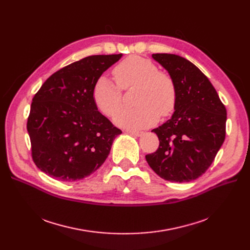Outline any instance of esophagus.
Here are the masks:
<instances>
[{
    "label": "esophagus",
    "instance_id": "1",
    "mask_svg": "<svg viewBox=\"0 0 250 250\" xmlns=\"http://www.w3.org/2000/svg\"><path fill=\"white\" fill-rule=\"evenodd\" d=\"M125 132L127 134H130V135L135 136V137H141V136H143L144 134H145L144 132H140V130H130V129H126Z\"/></svg>",
    "mask_w": 250,
    "mask_h": 250
}]
</instances>
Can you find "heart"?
Instances as JSON below:
<instances>
[{"mask_svg": "<svg viewBox=\"0 0 250 250\" xmlns=\"http://www.w3.org/2000/svg\"><path fill=\"white\" fill-rule=\"evenodd\" d=\"M117 85L107 77H99L92 90L97 108L112 116L123 104V90L137 87L134 108H124L114 116V123L125 127H147L158 121L159 115L171 114L177 103V87L174 79L158 70L150 60L130 56L118 62L112 70Z\"/></svg>", "mask_w": 250, "mask_h": 250, "instance_id": "1", "label": "heart"}]
</instances>
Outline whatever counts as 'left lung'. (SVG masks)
I'll use <instances>...</instances> for the list:
<instances>
[{
    "mask_svg": "<svg viewBox=\"0 0 250 250\" xmlns=\"http://www.w3.org/2000/svg\"><path fill=\"white\" fill-rule=\"evenodd\" d=\"M177 87L172 117L154 132L159 139L156 152L146 155L155 173L172 182H189L202 176L224 143L227 112L207 76L187 59L153 54Z\"/></svg>",
    "mask_w": 250,
    "mask_h": 250,
    "instance_id": "obj_1",
    "label": "left lung"
}]
</instances>
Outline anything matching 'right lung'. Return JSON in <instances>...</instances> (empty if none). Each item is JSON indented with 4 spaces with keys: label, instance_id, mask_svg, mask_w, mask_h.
<instances>
[{
    "label": "right lung",
    "instance_id": "right-lung-1",
    "mask_svg": "<svg viewBox=\"0 0 250 250\" xmlns=\"http://www.w3.org/2000/svg\"><path fill=\"white\" fill-rule=\"evenodd\" d=\"M122 56H90L65 65L34 95L27 130L33 162L45 174L62 181L80 180L106 160L122 130L98 111L92 90Z\"/></svg>",
    "mask_w": 250,
    "mask_h": 250
}]
</instances>
